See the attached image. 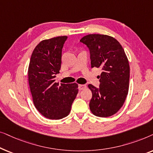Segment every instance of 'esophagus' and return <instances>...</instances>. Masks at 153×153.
Masks as SVG:
<instances>
[{
	"label": "esophagus",
	"instance_id": "1",
	"mask_svg": "<svg viewBox=\"0 0 153 153\" xmlns=\"http://www.w3.org/2000/svg\"><path fill=\"white\" fill-rule=\"evenodd\" d=\"M85 88H86V85H84V84H79V89L81 91V90H83L85 89Z\"/></svg>",
	"mask_w": 153,
	"mask_h": 153
}]
</instances>
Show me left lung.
Wrapping results in <instances>:
<instances>
[{"label":"left lung","mask_w":153,"mask_h":153,"mask_svg":"<svg viewBox=\"0 0 153 153\" xmlns=\"http://www.w3.org/2000/svg\"><path fill=\"white\" fill-rule=\"evenodd\" d=\"M80 42L89 48L92 68L102 70L100 88L88 85L93 95L90 109L96 116H111L122 107L128 94L130 70L126 54L119 42L109 35L90 34Z\"/></svg>","instance_id":"left-lung-1"}]
</instances>
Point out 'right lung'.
Here are the masks:
<instances>
[{
	"label": "right lung",
	"instance_id": "obj_1",
	"mask_svg": "<svg viewBox=\"0 0 153 153\" xmlns=\"http://www.w3.org/2000/svg\"><path fill=\"white\" fill-rule=\"evenodd\" d=\"M67 36L44 39L33 50L28 76L33 104L46 118L59 120L70 114L79 92L78 84L56 83L61 66L62 49Z\"/></svg>",
	"mask_w": 153,
	"mask_h": 153
}]
</instances>
